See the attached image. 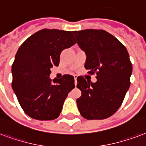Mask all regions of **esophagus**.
<instances>
[{"label": "esophagus", "instance_id": "esophagus-1", "mask_svg": "<svg viewBox=\"0 0 146 146\" xmlns=\"http://www.w3.org/2000/svg\"><path fill=\"white\" fill-rule=\"evenodd\" d=\"M74 84H77V75H74Z\"/></svg>", "mask_w": 146, "mask_h": 146}]
</instances>
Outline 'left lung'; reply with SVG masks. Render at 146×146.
I'll use <instances>...</instances> for the list:
<instances>
[{"label":"left lung","mask_w":146,"mask_h":146,"mask_svg":"<svg viewBox=\"0 0 146 146\" xmlns=\"http://www.w3.org/2000/svg\"><path fill=\"white\" fill-rule=\"evenodd\" d=\"M80 48L85 52L84 68L89 74H97L95 83L77 78L81 96L77 104L87 119H104L113 115L121 106L130 86L132 63L126 47L107 31H73Z\"/></svg>","instance_id":"1"}]
</instances>
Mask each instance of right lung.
<instances>
[{"instance_id":"obj_1","label":"right lung","mask_w":146,"mask_h":146,"mask_svg":"<svg viewBox=\"0 0 146 146\" xmlns=\"http://www.w3.org/2000/svg\"><path fill=\"white\" fill-rule=\"evenodd\" d=\"M76 43L71 31L43 29L20 46L12 65V88L23 111L39 120H53L60 115L68 94L74 88V77L49 78L64 49Z\"/></svg>"}]
</instances>
